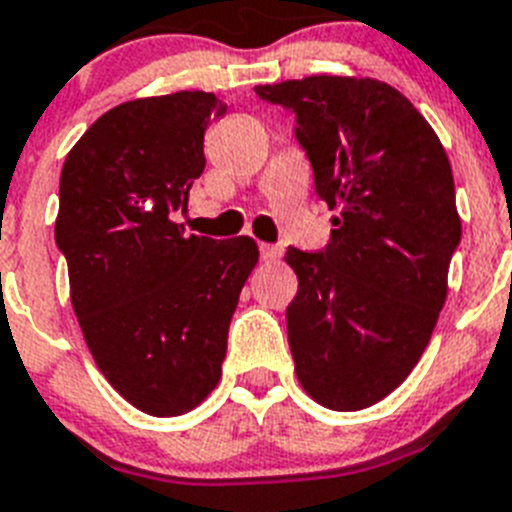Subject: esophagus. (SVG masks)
<instances>
[{
    "label": "esophagus",
    "instance_id": "obj_1",
    "mask_svg": "<svg viewBox=\"0 0 512 512\" xmlns=\"http://www.w3.org/2000/svg\"><path fill=\"white\" fill-rule=\"evenodd\" d=\"M260 257L262 262H275L281 257V247H275V244H260Z\"/></svg>",
    "mask_w": 512,
    "mask_h": 512
}]
</instances>
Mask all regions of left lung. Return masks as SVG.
<instances>
[{"mask_svg":"<svg viewBox=\"0 0 512 512\" xmlns=\"http://www.w3.org/2000/svg\"><path fill=\"white\" fill-rule=\"evenodd\" d=\"M296 115L314 188L335 208L330 244L288 247L296 376L322 407L353 412L397 389L428 348L461 242L451 162L430 123L379 79L306 77L255 87Z\"/></svg>","mask_w":512,"mask_h":512,"instance_id":"8db88e82","label":"left lung"}]
</instances>
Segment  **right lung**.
Segmentation results:
<instances>
[{"mask_svg":"<svg viewBox=\"0 0 512 512\" xmlns=\"http://www.w3.org/2000/svg\"><path fill=\"white\" fill-rule=\"evenodd\" d=\"M226 113L211 92L123 102L100 115L61 170L56 244L71 306L102 376L136 410L185 415L216 389L250 237L185 234L206 167L203 133Z\"/></svg>","mask_w":512,"mask_h":512,"instance_id":"add662e5","label":"right lung"}]
</instances>
